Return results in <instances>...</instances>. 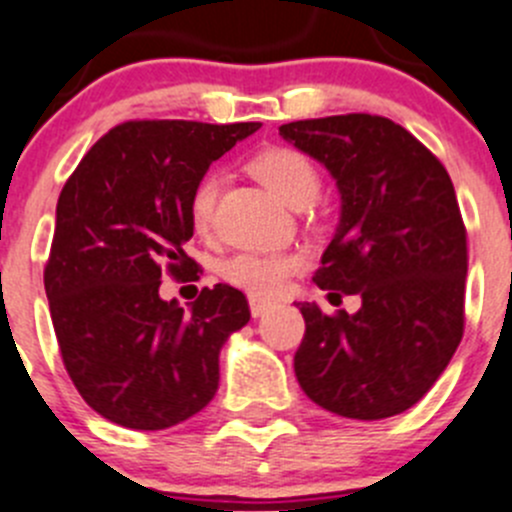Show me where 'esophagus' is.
Instances as JSON below:
<instances>
[{"label":"esophagus","instance_id":"1","mask_svg":"<svg viewBox=\"0 0 512 512\" xmlns=\"http://www.w3.org/2000/svg\"><path fill=\"white\" fill-rule=\"evenodd\" d=\"M248 304H251V316H253V319H259V316H264L266 311L271 309V301L259 299V296H251V299H248Z\"/></svg>","mask_w":512,"mask_h":512}]
</instances>
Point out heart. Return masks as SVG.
Wrapping results in <instances>:
<instances>
[{
	"label": "heart",
	"instance_id": "b5f03b06",
	"mask_svg": "<svg viewBox=\"0 0 512 512\" xmlns=\"http://www.w3.org/2000/svg\"><path fill=\"white\" fill-rule=\"evenodd\" d=\"M251 173L281 198L286 206L304 208L319 196L321 178L309 155L286 145H274L256 153L248 163ZM218 196V175L198 178L188 198L191 223L198 233L211 231ZM304 266L299 253L291 251H238L221 264V279L259 299H271L284 291L286 281Z\"/></svg>",
	"mask_w": 512,
	"mask_h": 512
}]
</instances>
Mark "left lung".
<instances>
[{"mask_svg": "<svg viewBox=\"0 0 512 512\" xmlns=\"http://www.w3.org/2000/svg\"><path fill=\"white\" fill-rule=\"evenodd\" d=\"M279 135L337 180L342 216L314 274L332 304L306 321L294 372L311 402L349 420L417 405L465 332L467 231L445 165L402 125L349 113L296 120Z\"/></svg>", "mask_w": 512, "mask_h": 512, "instance_id": "obj_1", "label": "left lung"}]
</instances>
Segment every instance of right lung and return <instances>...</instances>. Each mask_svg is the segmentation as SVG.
Returning a JSON list of instances; mask_svg holds the SVG:
<instances>
[{"label":"right lung","mask_w":512,"mask_h":512,"mask_svg":"<svg viewBox=\"0 0 512 512\" xmlns=\"http://www.w3.org/2000/svg\"><path fill=\"white\" fill-rule=\"evenodd\" d=\"M261 123L128 120L102 135L57 201L45 291L62 362L87 405L130 430L188 420L218 389V354L248 324L246 296L160 299L163 274L198 279L188 198L208 165Z\"/></svg>","instance_id":"right-lung-1"}]
</instances>
